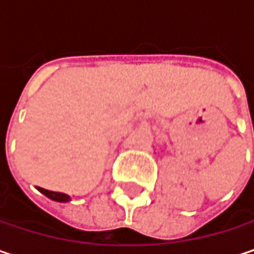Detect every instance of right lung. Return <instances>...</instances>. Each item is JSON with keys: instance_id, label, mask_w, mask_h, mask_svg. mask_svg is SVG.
I'll use <instances>...</instances> for the list:
<instances>
[{"instance_id": "right-lung-1", "label": "right lung", "mask_w": 254, "mask_h": 254, "mask_svg": "<svg viewBox=\"0 0 254 254\" xmlns=\"http://www.w3.org/2000/svg\"><path fill=\"white\" fill-rule=\"evenodd\" d=\"M38 190H39L44 195H47L48 198H51V200H54V201L66 203V201H69V200H70V197H69L67 194H63V192H54V191H48V190H45V188H39V187H38Z\"/></svg>"}]
</instances>
